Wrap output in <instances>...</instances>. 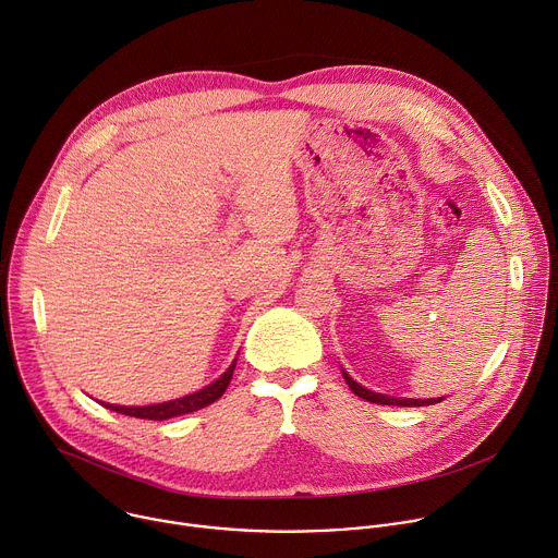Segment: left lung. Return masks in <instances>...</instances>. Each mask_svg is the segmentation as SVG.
<instances>
[{"label":"left lung","instance_id":"left-lung-1","mask_svg":"<svg viewBox=\"0 0 558 558\" xmlns=\"http://www.w3.org/2000/svg\"><path fill=\"white\" fill-rule=\"evenodd\" d=\"M343 378H345V383L350 385V389L359 396V398H363V400H367V402H376V404H393V407H428V404H435V402H439V398H428V400H417V398H393V396H383V393H374V391H369V389H365L363 385H359L345 369H343Z\"/></svg>","mask_w":558,"mask_h":558}]
</instances>
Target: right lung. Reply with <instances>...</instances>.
Returning <instances> with one entry per match:
<instances>
[{"mask_svg":"<svg viewBox=\"0 0 558 558\" xmlns=\"http://www.w3.org/2000/svg\"><path fill=\"white\" fill-rule=\"evenodd\" d=\"M235 363L238 359L233 361V365L221 374L215 383H210L208 387L191 393V396H184V398H178V400H171V402H160V404H149V407H117V404H107L102 402V407L117 411V413H123V415H132V417H143V420H169V417H175V415H184V413H193L197 409H204L208 407L210 402H215L217 398H221V393L227 391L231 378H233V372H235Z\"/></svg>","mask_w":558,"mask_h":558,"instance_id":"1","label":"right lung"}]
</instances>
